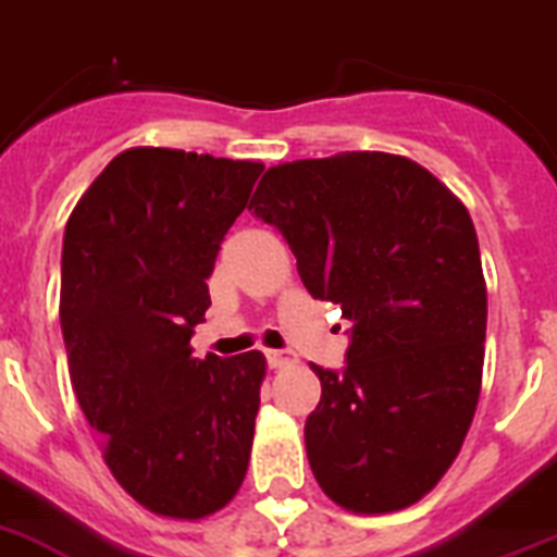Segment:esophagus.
Listing matches in <instances>:
<instances>
[{
  "instance_id": "1",
  "label": "esophagus",
  "mask_w": 557,
  "mask_h": 557,
  "mask_svg": "<svg viewBox=\"0 0 557 557\" xmlns=\"http://www.w3.org/2000/svg\"><path fill=\"white\" fill-rule=\"evenodd\" d=\"M265 359H269L271 368H288L297 362L292 350H265Z\"/></svg>"
}]
</instances>
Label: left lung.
<instances>
[{"label":"left lung","mask_w":557,"mask_h":557,"mask_svg":"<svg viewBox=\"0 0 557 557\" xmlns=\"http://www.w3.org/2000/svg\"><path fill=\"white\" fill-rule=\"evenodd\" d=\"M249 212L283 232L308 294L354 322L345 371L311 366L322 396L306 450L322 493L357 516L410 507L456 461L479 405L487 283L470 212L391 152L277 163Z\"/></svg>","instance_id":"8db88e82"}]
</instances>
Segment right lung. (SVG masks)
Wrapping results in <instances>:
<instances>
[{
	"label": "right lung",
	"instance_id": "add662e5",
	"mask_svg": "<svg viewBox=\"0 0 557 557\" xmlns=\"http://www.w3.org/2000/svg\"><path fill=\"white\" fill-rule=\"evenodd\" d=\"M260 161L133 147L70 212L59 317L70 380L121 487L149 512L200 521L249 470L265 357H191L207 277Z\"/></svg>",
	"mask_w": 557,
	"mask_h": 557
}]
</instances>
